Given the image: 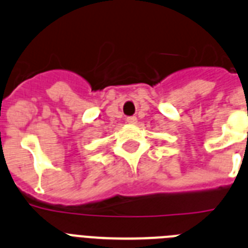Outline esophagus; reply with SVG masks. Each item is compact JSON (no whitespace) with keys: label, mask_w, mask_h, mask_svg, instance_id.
<instances>
[{"label":"esophagus","mask_w":248,"mask_h":248,"mask_svg":"<svg viewBox=\"0 0 248 248\" xmlns=\"http://www.w3.org/2000/svg\"><path fill=\"white\" fill-rule=\"evenodd\" d=\"M126 123L130 124V125H134V124H137L138 123V119L135 117H128L126 118Z\"/></svg>","instance_id":"esophagus-1"}]
</instances>
